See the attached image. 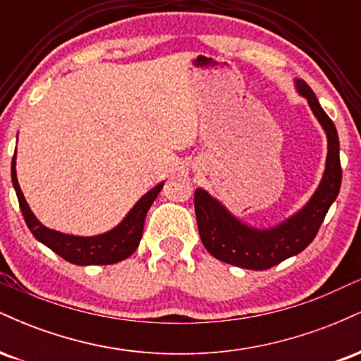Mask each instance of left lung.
<instances>
[{"instance_id": "obj_1", "label": "left lung", "mask_w": 361, "mask_h": 361, "mask_svg": "<svg viewBox=\"0 0 361 361\" xmlns=\"http://www.w3.org/2000/svg\"><path fill=\"white\" fill-rule=\"evenodd\" d=\"M295 90L305 98L314 117L324 128L327 156L322 180L309 202L279 226L258 229L239 221L217 198L205 190L195 192V214L200 239L214 258L246 270H267L290 256L299 255L316 238L327 210L341 188L339 139L333 120L304 80H295Z\"/></svg>"}]
</instances>
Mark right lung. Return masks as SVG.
Masks as SVG:
<instances>
[{
    "label": "right lung",
    "instance_id": "obj_1",
    "mask_svg": "<svg viewBox=\"0 0 361 361\" xmlns=\"http://www.w3.org/2000/svg\"><path fill=\"white\" fill-rule=\"evenodd\" d=\"M11 181H13V188L16 197H18V204L20 209H22L25 222H27L30 233L35 235L37 241L51 247L56 255H59L61 258L69 261V263L81 264V267L118 263V261L128 258L132 252L137 250L140 238H142L147 210L151 209L152 202L156 200L157 193L163 190L164 185L163 181V183L149 190L146 195H142L137 204L128 210L123 221L111 231L85 238V235L64 234L59 233V231L49 229L35 217V214L32 212L27 200H25L22 188L18 185V178H16V152L13 154V161H11Z\"/></svg>",
    "mask_w": 361,
    "mask_h": 361
}]
</instances>
